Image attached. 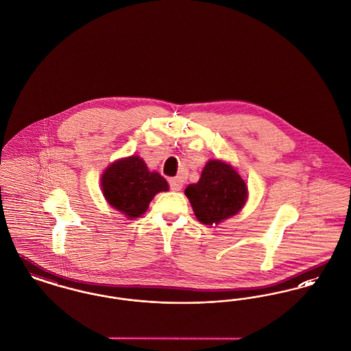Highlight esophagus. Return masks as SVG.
<instances>
[{
  "mask_svg": "<svg viewBox=\"0 0 351 351\" xmlns=\"http://www.w3.org/2000/svg\"><path fill=\"white\" fill-rule=\"evenodd\" d=\"M169 184L173 191H180L182 189V181L180 178H170Z\"/></svg>",
  "mask_w": 351,
  "mask_h": 351,
  "instance_id": "esophagus-1",
  "label": "esophagus"
}]
</instances>
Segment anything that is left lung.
Instances as JSON below:
<instances>
[{
	"label": "left lung",
	"instance_id": "obj_1",
	"mask_svg": "<svg viewBox=\"0 0 351 351\" xmlns=\"http://www.w3.org/2000/svg\"><path fill=\"white\" fill-rule=\"evenodd\" d=\"M184 194L198 221L218 224L239 213L247 201V186L234 167L219 160H210L203 167L198 184H189Z\"/></svg>",
	"mask_w": 351,
	"mask_h": 351
}]
</instances>
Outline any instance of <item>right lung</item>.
Segmentation results:
<instances>
[{
	"label": "right lung",
	"instance_id": "obj_1",
	"mask_svg": "<svg viewBox=\"0 0 351 351\" xmlns=\"http://www.w3.org/2000/svg\"><path fill=\"white\" fill-rule=\"evenodd\" d=\"M101 187L112 207L130 219L144 214L153 197L169 189L167 180L156 171H149L147 164L137 156L112 164L103 174Z\"/></svg>",
	"mask_w": 351,
	"mask_h": 351
}]
</instances>
